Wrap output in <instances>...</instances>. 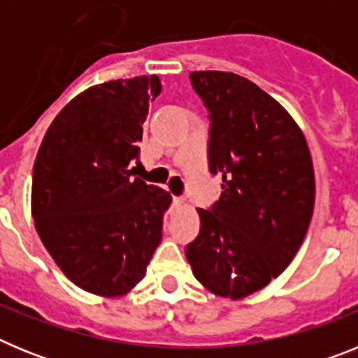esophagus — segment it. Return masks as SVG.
I'll return each mask as SVG.
<instances>
[{"mask_svg":"<svg viewBox=\"0 0 358 358\" xmlns=\"http://www.w3.org/2000/svg\"><path fill=\"white\" fill-rule=\"evenodd\" d=\"M182 204H185V199L182 197H173V206H182Z\"/></svg>","mask_w":358,"mask_h":358,"instance_id":"1","label":"esophagus"}]
</instances>
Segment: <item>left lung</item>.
Returning a JSON list of instances; mask_svg holds the SVG:
<instances>
[{"label": "left lung", "instance_id": "left-lung-1", "mask_svg": "<svg viewBox=\"0 0 358 358\" xmlns=\"http://www.w3.org/2000/svg\"><path fill=\"white\" fill-rule=\"evenodd\" d=\"M210 110V172L222 194L199 208L201 231L186 248L194 276L218 297L243 299L294 260L315 201L305 134L287 109L255 82L229 71H192Z\"/></svg>", "mask_w": 358, "mask_h": 358}]
</instances>
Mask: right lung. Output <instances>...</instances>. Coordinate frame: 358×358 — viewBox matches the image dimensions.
Segmentation results:
<instances>
[{
  "mask_svg": "<svg viewBox=\"0 0 358 358\" xmlns=\"http://www.w3.org/2000/svg\"><path fill=\"white\" fill-rule=\"evenodd\" d=\"M157 75L77 94L43 138L31 177L37 235L62 273L103 297L131 292L161 242L169 192L132 179Z\"/></svg>",
  "mask_w": 358,
  "mask_h": 358,
  "instance_id": "add662e5",
  "label": "right lung"
}]
</instances>
